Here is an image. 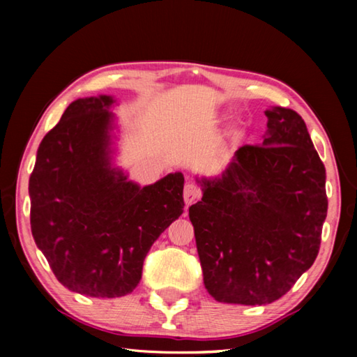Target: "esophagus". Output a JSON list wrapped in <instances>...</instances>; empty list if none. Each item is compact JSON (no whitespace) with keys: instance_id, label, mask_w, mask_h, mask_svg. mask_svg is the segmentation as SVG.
<instances>
[{"instance_id":"1","label":"esophagus","mask_w":357,"mask_h":357,"mask_svg":"<svg viewBox=\"0 0 357 357\" xmlns=\"http://www.w3.org/2000/svg\"><path fill=\"white\" fill-rule=\"evenodd\" d=\"M202 198V189L195 183H187L184 187V202L185 204H192Z\"/></svg>"}]
</instances>
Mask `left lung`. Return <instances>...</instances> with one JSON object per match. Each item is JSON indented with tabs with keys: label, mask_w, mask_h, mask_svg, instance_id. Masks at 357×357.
<instances>
[{
	"label": "left lung",
	"mask_w": 357,
	"mask_h": 357,
	"mask_svg": "<svg viewBox=\"0 0 357 357\" xmlns=\"http://www.w3.org/2000/svg\"><path fill=\"white\" fill-rule=\"evenodd\" d=\"M266 116L264 142L241 146L189 208L204 287L228 304L287 294L315 261L328 214L326 170L304 119L289 108Z\"/></svg>",
	"instance_id": "8db88e82"
}]
</instances>
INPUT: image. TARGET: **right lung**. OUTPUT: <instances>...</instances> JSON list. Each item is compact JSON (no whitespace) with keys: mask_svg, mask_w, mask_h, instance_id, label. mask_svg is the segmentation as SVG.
Here are the masks:
<instances>
[{"mask_svg":"<svg viewBox=\"0 0 357 357\" xmlns=\"http://www.w3.org/2000/svg\"><path fill=\"white\" fill-rule=\"evenodd\" d=\"M112 102H72L42 138L29 176L36 244L66 288L91 298L134 291L151 245L184 208L181 173L140 189L110 168Z\"/></svg>","mask_w":357,"mask_h":357,"instance_id":"obj_1","label":"right lung"}]
</instances>
